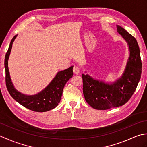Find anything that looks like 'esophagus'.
Listing matches in <instances>:
<instances>
[{"instance_id":"obj_1","label":"esophagus","mask_w":147,"mask_h":147,"mask_svg":"<svg viewBox=\"0 0 147 147\" xmlns=\"http://www.w3.org/2000/svg\"><path fill=\"white\" fill-rule=\"evenodd\" d=\"M80 69L79 67H78V66H74V68H73L74 74H78L80 73Z\"/></svg>"}]
</instances>
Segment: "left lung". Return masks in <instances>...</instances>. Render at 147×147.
I'll list each match as a JSON object with an SVG mask.
<instances>
[{
    "label": "left lung",
    "mask_w": 147,
    "mask_h": 147,
    "mask_svg": "<svg viewBox=\"0 0 147 147\" xmlns=\"http://www.w3.org/2000/svg\"><path fill=\"white\" fill-rule=\"evenodd\" d=\"M117 32L126 40L129 56L123 74L111 84L82 74L83 92L86 102L93 109L107 110L123 105L135 92L142 74L140 48L135 37L117 25Z\"/></svg>",
    "instance_id": "obj_1"
}]
</instances>
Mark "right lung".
<instances>
[{"label": "right lung", "mask_w": 147, "mask_h": 147, "mask_svg": "<svg viewBox=\"0 0 147 147\" xmlns=\"http://www.w3.org/2000/svg\"><path fill=\"white\" fill-rule=\"evenodd\" d=\"M18 35H15L9 45L5 57V83L9 94L16 101L24 107L35 112H43L54 109L61 101L63 88L67 81L73 75V66L59 71L51 82L42 91L33 95H24L14 88L11 82L8 68V59L11 51L12 43Z\"/></svg>", "instance_id": "obj_1"}]
</instances>
